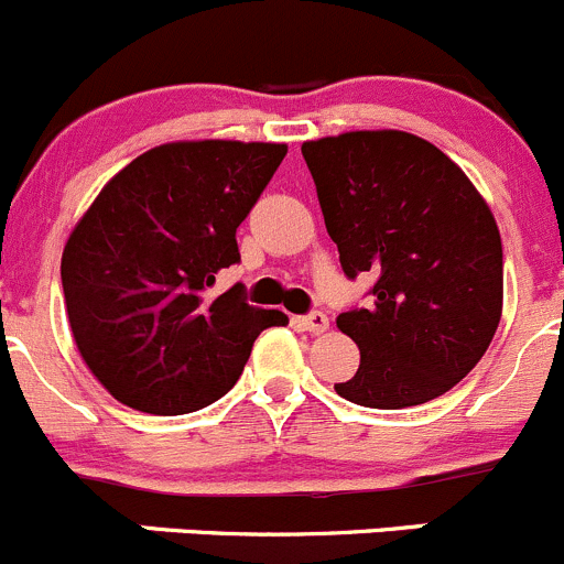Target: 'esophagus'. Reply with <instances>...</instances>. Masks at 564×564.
I'll use <instances>...</instances> for the list:
<instances>
[{
	"label": "esophagus",
	"mask_w": 564,
	"mask_h": 564,
	"mask_svg": "<svg viewBox=\"0 0 564 564\" xmlns=\"http://www.w3.org/2000/svg\"><path fill=\"white\" fill-rule=\"evenodd\" d=\"M299 323H301V328L310 334H323L328 328V317L323 315V312H312V315L299 317Z\"/></svg>",
	"instance_id": "obj_1"
}]
</instances>
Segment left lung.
I'll list each match as a JSON object with an SVG mask.
<instances>
[{"label": "left lung", "mask_w": 564, "mask_h": 564, "mask_svg": "<svg viewBox=\"0 0 564 564\" xmlns=\"http://www.w3.org/2000/svg\"><path fill=\"white\" fill-rule=\"evenodd\" d=\"M301 153L343 271L378 276L370 310L337 317L361 354L337 394L409 409L449 392L501 321V238L488 203L436 144L394 128L312 139Z\"/></svg>", "instance_id": "8db88e82"}]
</instances>
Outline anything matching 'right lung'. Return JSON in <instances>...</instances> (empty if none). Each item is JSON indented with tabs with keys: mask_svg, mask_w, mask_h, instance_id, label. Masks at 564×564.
Masks as SVG:
<instances>
[{
	"mask_svg": "<svg viewBox=\"0 0 564 564\" xmlns=\"http://www.w3.org/2000/svg\"><path fill=\"white\" fill-rule=\"evenodd\" d=\"M288 144L166 142L122 166L76 221L63 252L70 332L100 387L128 409L175 416L236 387L280 310L210 295L241 260L236 230Z\"/></svg>",
	"mask_w": 564,
	"mask_h": 564,
	"instance_id": "obj_1",
	"label": "right lung"
}]
</instances>
